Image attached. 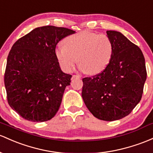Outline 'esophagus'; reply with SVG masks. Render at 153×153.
Wrapping results in <instances>:
<instances>
[{
  "mask_svg": "<svg viewBox=\"0 0 153 153\" xmlns=\"http://www.w3.org/2000/svg\"><path fill=\"white\" fill-rule=\"evenodd\" d=\"M81 78V75H73V77H72L73 79H75V78Z\"/></svg>",
  "mask_w": 153,
  "mask_h": 153,
  "instance_id": "34e87169",
  "label": "esophagus"
}]
</instances>
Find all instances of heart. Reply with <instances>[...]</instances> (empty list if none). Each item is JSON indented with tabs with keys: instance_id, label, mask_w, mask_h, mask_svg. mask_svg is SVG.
Segmentation results:
<instances>
[{
	"instance_id": "obj_1",
	"label": "heart",
	"mask_w": 153,
	"mask_h": 153,
	"mask_svg": "<svg viewBox=\"0 0 153 153\" xmlns=\"http://www.w3.org/2000/svg\"><path fill=\"white\" fill-rule=\"evenodd\" d=\"M54 52L64 71L71 72L78 60L80 70L95 75L110 62L113 45L106 35L82 31L65 38L64 46L56 47Z\"/></svg>"
}]
</instances>
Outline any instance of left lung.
<instances>
[{
  "mask_svg": "<svg viewBox=\"0 0 153 153\" xmlns=\"http://www.w3.org/2000/svg\"><path fill=\"white\" fill-rule=\"evenodd\" d=\"M113 45L112 58L102 73L83 78L82 97L100 120L127 116L140 102L147 78L145 60L138 46L120 32L107 30Z\"/></svg>",
  "mask_w": 153,
  "mask_h": 153,
  "instance_id": "left-lung-1",
  "label": "left lung"
}]
</instances>
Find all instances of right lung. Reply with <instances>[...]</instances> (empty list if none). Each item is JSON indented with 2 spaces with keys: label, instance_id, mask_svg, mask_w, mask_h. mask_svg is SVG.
Masks as SVG:
<instances>
[{
  "label": "right lung",
  "instance_id": "obj_1",
  "mask_svg": "<svg viewBox=\"0 0 153 153\" xmlns=\"http://www.w3.org/2000/svg\"><path fill=\"white\" fill-rule=\"evenodd\" d=\"M75 32L55 26L37 27L17 40L7 58L4 83L10 107L25 120H51L61 105L71 75L62 71L57 43Z\"/></svg>",
  "mask_w": 153,
  "mask_h": 153
}]
</instances>
